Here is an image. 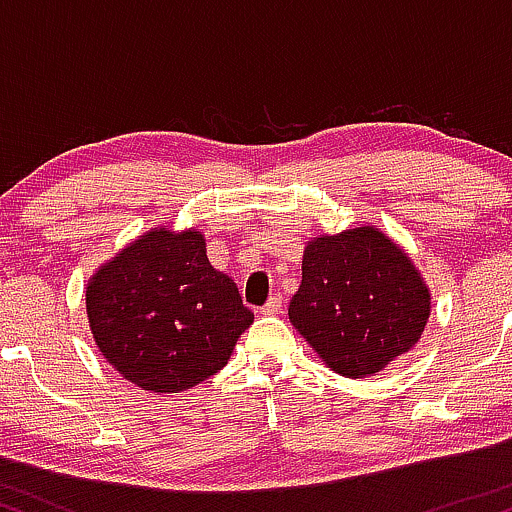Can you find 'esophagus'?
<instances>
[{
  "label": "esophagus",
  "mask_w": 512,
  "mask_h": 512,
  "mask_svg": "<svg viewBox=\"0 0 512 512\" xmlns=\"http://www.w3.org/2000/svg\"><path fill=\"white\" fill-rule=\"evenodd\" d=\"M281 310H284V298H281V293H274V296H269V301L264 303L262 315H279Z\"/></svg>",
  "instance_id": "esophagus-1"
}]
</instances>
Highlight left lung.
Segmentation results:
<instances>
[{
  "label": "left lung",
  "mask_w": 512,
  "mask_h": 512,
  "mask_svg": "<svg viewBox=\"0 0 512 512\" xmlns=\"http://www.w3.org/2000/svg\"><path fill=\"white\" fill-rule=\"evenodd\" d=\"M431 291L416 264L380 228L308 240L289 320L327 368L368 378L424 334Z\"/></svg>",
  "instance_id": "1"
}]
</instances>
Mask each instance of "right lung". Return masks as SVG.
Here are the masks:
<instances>
[{"instance_id":"1","label":"right lung","mask_w":512,"mask_h":512,"mask_svg":"<svg viewBox=\"0 0 512 512\" xmlns=\"http://www.w3.org/2000/svg\"><path fill=\"white\" fill-rule=\"evenodd\" d=\"M86 315L105 361L158 395L219 373L255 320L236 281L211 267L202 231L163 226L96 269Z\"/></svg>"}]
</instances>
